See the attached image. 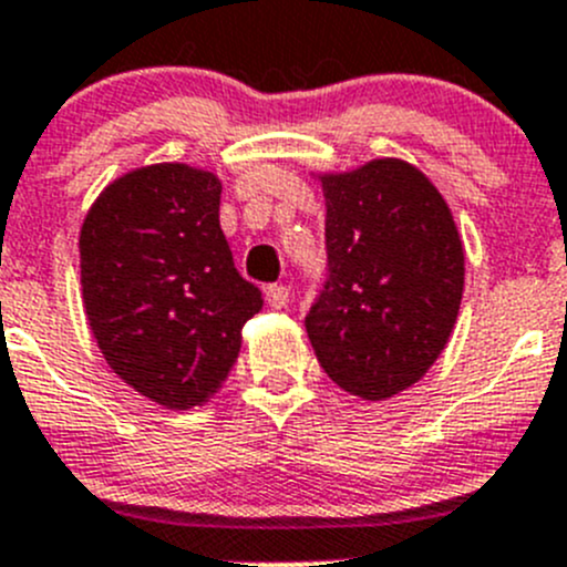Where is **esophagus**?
<instances>
[{
	"label": "esophagus",
	"instance_id": "34e87169",
	"mask_svg": "<svg viewBox=\"0 0 567 567\" xmlns=\"http://www.w3.org/2000/svg\"><path fill=\"white\" fill-rule=\"evenodd\" d=\"M290 299V290L285 285H268L266 288V301L274 310H282Z\"/></svg>",
	"mask_w": 567,
	"mask_h": 567
}]
</instances>
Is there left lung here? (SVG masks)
<instances>
[{"instance_id":"1","label":"left lung","mask_w":567,"mask_h":567,"mask_svg":"<svg viewBox=\"0 0 567 567\" xmlns=\"http://www.w3.org/2000/svg\"><path fill=\"white\" fill-rule=\"evenodd\" d=\"M327 282L305 327L321 369L349 394L385 400L442 355L464 290L451 206L403 158L327 173Z\"/></svg>"}]
</instances>
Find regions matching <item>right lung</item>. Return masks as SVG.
Masks as SVG:
<instances>
[{
	"mask_svg": "<svg viewBox=\"0 0 567 567\" xmlns=\"http://www.w3.org/2000/svg\"><path fill=\"white\" fill-rule=\"evenodd\" d=\"M220 182L189 164H147L111 182L81 229L83 308L114 374L164 405L220 389L240 330L262 310L220 229Z\"/></svg>",
	"mask_w": 567,
	"mask_h": 567,
	"instance_id": "1",
	"label": "right lung"
}]
</instances>
